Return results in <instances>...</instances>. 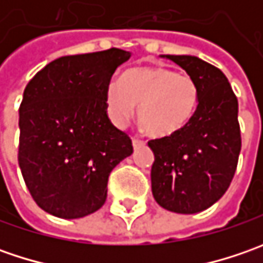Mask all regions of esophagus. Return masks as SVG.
I'll return each mask as SVG.
<instances>
[{"label": "esophagus", "mask_w": 263, "mask_h": 263, "mask_svg": "<svg viewBox=\"0 0 263 263\" xmlns=\"http://www.w3.org/2000/svg\"><path fill=\"white\" fill-rule=\"evenodd\" d=\"M132 142H133V147H135V149H137L139 146H143V145H145V142H143V140L136 139V137H133V140H132Z\"/></svg>", "instance_id": "34e87169"}]
</instances>
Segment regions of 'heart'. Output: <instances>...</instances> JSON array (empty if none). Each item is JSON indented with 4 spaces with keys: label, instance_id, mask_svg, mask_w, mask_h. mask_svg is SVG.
I'll return each instance as SVG.
<instances>
[{
    "label": "heart",
    "instance_id": "b5f03b06",
    "mask_svg": "<svg viewBox=\"0 0 263 263\" xmlns=\"http://www.w3.org/2000/svg\"><path fill=\"white\" fill-rule=\"evenodd\" d=\"M199 86L193 77L178 74L167 67H135L112 80L105 89V109L117 127L133 117L154 137L180 133L196 114Z\"/></svg>",
    "mask_w": 263,
    "mask_h": 263
}]
</instances>
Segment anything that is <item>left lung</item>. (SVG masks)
Wrapping results in <instances>:
<instances>
[{
	"instance_id": "8db88e82",
	"label": "left lung",
	"mask_w": 263,
	"mask_h": 263,
	"mask_svg": "<svg viewBox=\"0 0 263 263\" xmlns=\"http://www.w3.org/2000/svg\"><path fill=\"white\" fill-rule=\"evenodd\" d=\"M196 80V114L180 133L149 140L155 161L152 195L159 206L177 214H196L227 192L241 149L238 102L226 74L192 55H161Z\"/></svg>"
}]
</instances>
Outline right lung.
Instances as JSON below:
<instances>
[{
	"instance_id": "obj_1",
	"label": "right lung",
	"mask_w": 263,
	"mask_h": 263,
	"mask_svg": "<svg viewBox=\"0 0 263 263\" xmlns=\"http://www.w3.org/2000/svg\"><path fill=\"white\" fill-rule=\"evenodd\" d=\"M132 57L111 48L67 55L27 83L18 109V165L37 206L64 219L105 203L109 173L133 154L132 140L108 118L105 89Z\"/></svg>"
}]
</instances>
